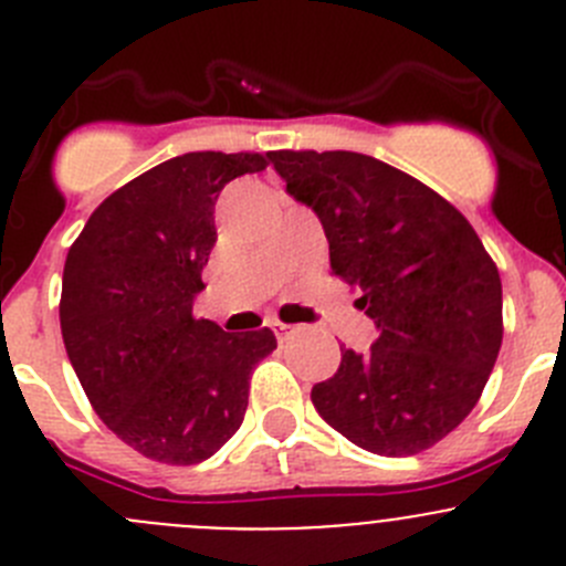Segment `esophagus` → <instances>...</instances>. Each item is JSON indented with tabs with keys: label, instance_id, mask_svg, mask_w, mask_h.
Listing matches in <instances>:
<instances>
[{
	"label": "esophagus",
	"instance_id": "obj_1",
	"mask_svg": "<svg viewBox=\"0 0 566 566\" xmlns=\"http://www.w3.org/2000/svg\"><path fill=\"white\" fill-rule=\"evenodd\" d=\"M274 334H277V339H283V336H286V334H292V325L274 323Z\"/></svg>",
	"mask_w": 566,
	"mask_h": 566
}]
</instances>
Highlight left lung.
I'll list each match as a JSON object with an SVG mask.
<instances>
[{
  "mask_svg": "<svg viewBox=\"0 0 566 566\" xmlns=\"http://www.w3.org/2000/svg\"><path fill=\"white\" fill-rule=\"evenodd\" d=\"M294 201L317 212L331 272L376 323L370 350H342L311 401L373 454H418L458 429L502 345V283L474 227L403 170L356 151H272Z\"/></svg>",
  "mask_w": 566,
  "mask_h": 566,
  "instance_id": "8db88e82",
  "label": "left lung"
}]
</instances>
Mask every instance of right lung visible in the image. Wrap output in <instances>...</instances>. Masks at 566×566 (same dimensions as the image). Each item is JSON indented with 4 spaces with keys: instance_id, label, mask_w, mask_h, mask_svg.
<instances>
[{
    "instance_id": "1",
    "label": "right lung",
    "mask_w": 566,
    "mask_h": 566,
    "mask_svg": "<svg viewBox=\"0 0 566 566\" xmlns=\"http://www.w3.org/2000/svg\"><path fill=\"white\" fill-rule=\"evenodd\" d=\"M269 154L193 151L114 190L70 247L61 334L101 421L145 458L193 465L238 432L269 328L227 334L193 317L227 181Z\"/></svg>"
}]
</instances>
